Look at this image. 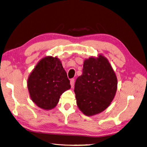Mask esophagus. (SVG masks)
I'll list each match as a JSON object with an SVG mask.
<instances>
[{
    "mask_svg": "<svg viewBox=\"0 0 147 147\" xmlns=\"http://www.w3.org/2000/svg\"><path fill=\"white\" fill-rule=\"evenodd\" d=\"M74 83H75V80L74 78L70 80V86L72 88H74Z\"/></svg>",
    "mask_w": 147,
    "mask_h": 147,
    "instance_id": "obj_1",
    "label": "esophagus"
}]
</instances>
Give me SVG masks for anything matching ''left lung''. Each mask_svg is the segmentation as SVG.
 I'll return each mask as SVG.
<instances>
[{"mask_svg":"<svg viewBox=\"0 0 147 147\" xmlns=\"http://www.w3.org/2000/svg\"><path fill=\"white\" fill-rule=\"evenodd\" d=\"M117 84L116 74L107 57L99 55L85 59L83 74L75 83L78 109L88 117L102 112L113 100Z\"/></svg>","mask_w":147,"mask_h":147,"instance_id":"obj_1","label":"left lung"}]
</instances>
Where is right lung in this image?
<instances>
[{
  "label": "right lung",
  "mask_w": 147,
  "mask_h": 147,
  "mask_svg": "<svg viewBox=\"0 0 147 147\" xmlns=\"http://www.w3.org/2000/svg\"><path fill=\"white\" fill-rule=\"evenodd\" d=\"M27 84L31 100L45 110L54 109L61 95L70 89V80L57 56L40 60L29 74Z\"/></svg>",
  "instance_id": "1"
}]
</instances>
